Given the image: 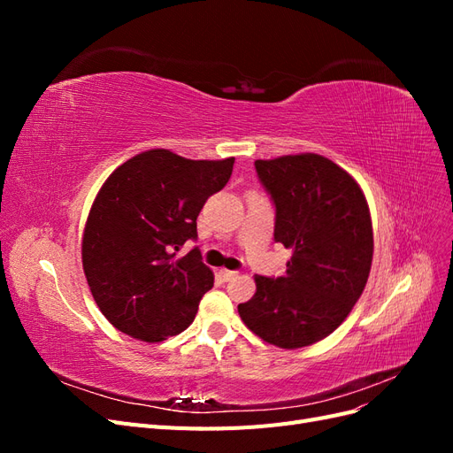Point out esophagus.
Returning a JSON list of instances; mask_svg holds the SVG:
<instances>
[{"label": "esophagus", "mask_w": 453, "mask_h": 453, "mask_svg": "<svg viewBox=\"0 0 453 453\" xmlns=\"http://www.w3.org/2000/svg\"><path fill=\"white\" fill-rule=\"evenodd\" d=\"M219 276H221L225 281H230L232 278H236L238 276V272H234V270H226V268H223L221 272H219Z\"/></svg>", "instance_id": "1"}]
</instances>
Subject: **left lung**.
<instances>
[{
  "label": "left lung",
  "mask_w": 453,
  "mask_h": 453,
  "mask_svg": "<svg viewBox=\"0 0 453 453\" xmlns=\"http://www.w3.org/2000/svg\"><path fill=\"white\" fill-rule=\"evenodd\" d=\"M276 205L273 240L291 250L285 276H255L257 293L238 306L242 321L268 344L311 346L342 325L363 295L374 253L361 187L321 155L255 160Z\"/></svg>",
  "instance_id": "8db88e82"
}]
</instances>
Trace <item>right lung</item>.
<instances>
[{
	"label": "right lung",
	"instance_id": "add662e5",
	"mask_svg": "<svg viewBox=\"0 0 453 453\" xmlns=\"http://www.w3.org/2000/svg\"><path fill=\"white\" fill-rule=\"evenodd\" d=\"M232 166V157L188 160L150 149L107 177L87 219L83 268L96 304L120 333L162 342L195 321L213 272L198 248L181 258L175 251L198 238V213Z\"/></svg>",
	"mask_w": 453,
	"mask_h": 453
}]
</instances>
